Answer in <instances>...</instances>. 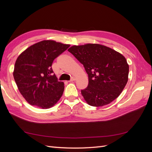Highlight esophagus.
<instances>
[{
    "mask_svg": "<svg viewBox=\"0 0 152 152\" xmlns=\"http://www.w3.org/2000/svg\"><path fill=\"white\" fill-rule=\"evenodd\" d=\"M75 77H72V79H71V80L70 81H68V82H73V81H75Z\"/></svg>",
    "mask_w": 152,
    "mask_h": 152,
    "instance_id": "obj_1",
    "label": "esophagus"
}]
</instances>
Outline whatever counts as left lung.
I'll list each match as a JSON object with an SVG mask.
<instances>
[{
    "label": "left lung",
    "instance_id": "8db88e82",
    "mask_svg": "<svg viewBox=\"0 0 152 152\" xmlns=\"http://www.w3.org/2000/svg\"><path fill=\"white\" fill-rule=\"evenodd\" d=\"M68 50L88 74V86L81 91L87 104L102 107L118 97L127 82L129 68L122 54L98 44L73 45Z\"/></svg>",
    "mask_w": 152,
    "mask_h": 152
}]
</instances>
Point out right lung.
Masks as SVG:
<instances>
[{
  "label": "right lung",
  "instance_id": "obj_1",
  "mask_svg": "<svg viewBox=\"0 0 152 152\" xmlns=\"http://www.w3.org/2000/svg\"><path fill=\"white\" fill-rule=\"evenodd\" d=\"M70 46L44 40L31 45L18 57L13 77L20 93L30 104L48 109L61 98L65 86L58 81L51 66L54 59Z\"/></svg>",
  "mask_w": 152,
  "mask_h": 152
}]
</instances>
